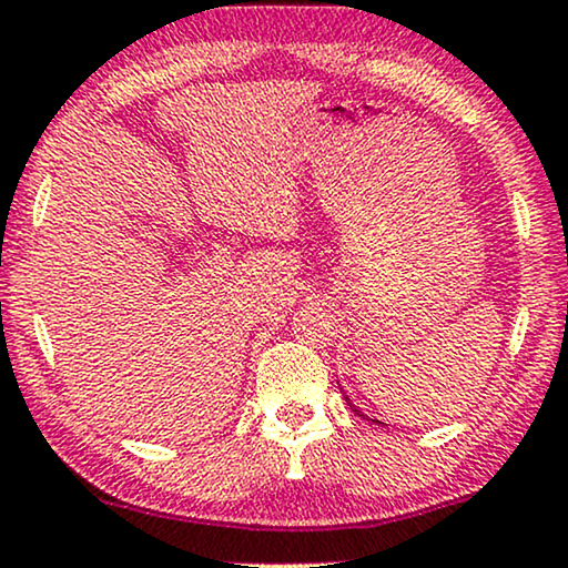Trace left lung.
Returning <instances> with one entry per match:
<instances>
[{"instance_id":"left-lung-1","label":"left lung","mask_w":568,"mask_h":568,"mask_svg":"<svg viewBox=\"0 0 568 568\" xmlns=\"http://www.w3.org/2000/svg\"><path fill=\"white\" fill-rule=\"evenodd\" d=\"M344 399H347V404H349V407H352V412H355V415H359V409L355 407V404L349 402V396H344ZM363 417H365V415H363ZM373 423H378V419H373Z\"/></svg>"}]
</instances>
